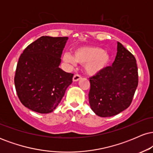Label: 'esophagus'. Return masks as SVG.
Here are the masks:
<instances>
[{"instance_id":"esophagus-1","label":"esophagus","mask_w":153,"mask_h":153,"mask_svg":"<svg viewBox=\"0 0 153 153\" xmlns=\"http://www.w3.org/2000/svg\"><path fill=\"white\" fill-rule=\"evenodd\" d=\"M80 79H81V76L79 74H75L73 76V81H78Z\"/></svg>"}]
</instances>
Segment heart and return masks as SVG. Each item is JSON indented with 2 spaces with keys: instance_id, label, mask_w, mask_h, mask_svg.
Wrapping results in <instances>:
<instances>
[{
  "instance_id": "1",
  "label": "heart",
  "mask_w": 153,
  "mask_h": 153,
  "mask_svg": "<svg viewBox=\"0 0 153 153\" xmlns=\"http://www.w3.org/2000/svg\"><path fill=\"white\" fill-rule=\"evenodd\" d=\"M67 62H77L85 65V72L88 75H95L103 71L110 62L111 57L102 48L94 46H82L76 48L73 56L66 53L63 57Z\"/></svg>"
}]
</instances>
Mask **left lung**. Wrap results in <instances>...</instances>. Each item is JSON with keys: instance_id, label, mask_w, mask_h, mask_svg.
I'll return each mask as SVG.
<instances>
[{"instance_id": "1", "label": "left lung", "mask_w": 153, "mask_h": 153, "mask_svg": "<svg viewBox=\"0 0 153 153\" xmlns=\"http://www.w3.org/2000/svg\"><path fill=\"white\" fill-rule=\"evenodd\" d=\"M89 79L91 109L101 117L118 114L130 106L138 85L136 59L117 42V53L112 65Z\"/></svg>"}]
</instances>
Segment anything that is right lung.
Masks as SVG:
<instances>
[{
  "instance_id": "right-lung-1",
  "label": "right lung",
  "mask_w": 153,
  "mask_h": 153,
  "mask_svg": "<svg viewBox=\"0 0 153 153\" xmlns=\"http://www.w3.org/2000/svg\"><path fill=\"white\" fill-rule=\"evenodd\" d=\"M68 37L43 36L29 45L19 59L16 91L22 104L40 114L53 111L73 82V74L59 68Z\"/></svg>"
}]
</instances>
